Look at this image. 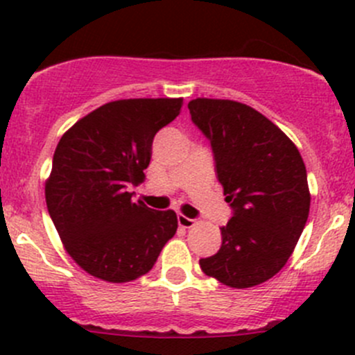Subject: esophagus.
Listing matches in <instances>:
<instances>
[{
  "instance_id": "esophagus-1",
  "label": "esophagus",
  "mask_w": 355,
  "mask_h": 355,
  "mask_svg": "<svg viewBox=\"0 0 355 355\" xmlns=\"http://www.w3.org/2000/svg\"><path fill=\"white\" fill-rule=\"evenodd\" d=\"M178 225H180L182 228H192L198 225V220H194V218H187L185 214H178Z\"/></svg>"
}]
</instances>
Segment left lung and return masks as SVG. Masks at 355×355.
<instances>
[{"label":"left lung","instance_id":"obj_1","mask_svg":"<svg viewBox=\"0 0 355 355\" xmlns=\"http://www.w3.org/2000/svg\"><path fill=\"white\" fill-rule=\"evenodd\" d=\"M189 111L209 139L225 200L234 207L220 250L200 259V270L227 287H256L287 264L306 227V164L287 135L244 103L198 98Z\"/></svg>","mask_w":355,"mask_h":355}]
</instances>
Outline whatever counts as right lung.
<instances>
[{"label":"right lung","instance_id":"1","mask_svg":"<svg viewBox=\"0 0 355 355\" xmlns=\"http://www.w3.org/2000/svg\"><path fill=\"white\" fill-rule=\"evenodd\" d=\"M182 98L118 99L91 111L60 139L46 206L68 256L110 284L137 280L175 235V211L132 200L144 182L156 132L180 114Z\"/></svg>","mask_w":355,"mask_h":355}]
</instances>
